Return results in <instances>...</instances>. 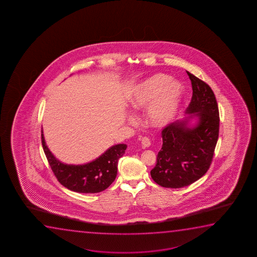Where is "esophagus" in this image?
I'll use <instances>...</instances> for the list:
<instances>
[{
	"label": "esophagus",
	"instance_id": "esophagus-1",
	"mask_svg": "<svg viewBox=\"0 0 257 257\" xmlns=\"http://www.w3.org/2000/svg\"><path fill=\"white\" fill-rule=\"evenodd\" d=\"M141 144H142V148H149L150 145H151V141L148 137L142 138Z\"/></svg>",
	"mask_w": 257,
	"mask_h": 257
}]
</instances>
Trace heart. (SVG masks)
Instances as JSON below:
<instances>
[{"instance_id":"b5f03b06","label":"heart","mask_w":257,"mask_h":257,"mask_svg":"<svg viewBox=\"0 0 257 257\" xmlns=\"http://www.w3.org/2000/svg\"><path fill=\"white\" fill-rule=\"evenodd\" d=\"M165 74H155L139 85L130 99L134 111L148 109V123L154 127H163L171 121L179 104L182 86L177 81H169Z\"/></svg>"}]
</instances>
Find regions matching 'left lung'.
<instances>
[{"instance_id":"8db88e82","label":"left lung","mask_w":257,"mask_h":257,"mask_svg":"<svg viewBox=\"0 0 257 257\" xmlns=\"http://www.w3.org/2000/svg\"><path fill=\"white\" fill-rule=\"evenodd\" d=\"M192 98L187 112L196 113L199 123L192 129L184 122L162 128V148L151 176L160 186L178 189L201 178L210 169L219 132V112L211 87L187 71Z\"/></svg>"}]
</instances>
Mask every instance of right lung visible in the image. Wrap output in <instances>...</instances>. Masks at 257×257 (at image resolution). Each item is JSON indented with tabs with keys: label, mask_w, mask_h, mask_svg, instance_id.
Returning <instances> with one entry per match:
<instances>
[{
	"label": "right lung",
	"mask_w": 257,
	"mask_h": 257,
	"mask_svg": "<svg viewBox=\"0 0 257 257\" xmlns=\"http://www.w3.org/2000/svg\"><path fill=\"white\" fill-rule=\"evenodd\" d=\"M41 142L46 159L59 183L79 193H97L106 190L116 179L118 159L123 156L127 148L126 145H116L85 165H66L54 158L49 151L43 131Z\"/></svg>",
	"instance_id": "add662e5"
}]
</instances>
